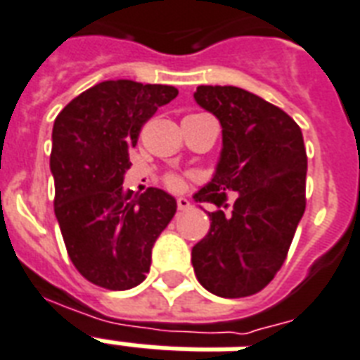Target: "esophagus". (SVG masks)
Masks as SVG:
<instances>
[{
  "label": "esophagus",
  "instance_id": "34e87169",
  "mask_svg": "<svg viewBox=\"0 0 360 360\" xmlns=\"http://www.w3.org/2000/svg\"><path fill=\"white\" fill-rule=\"evenodd\" d=\"M177 210L179 211L191 210V202H188L186 198H177Z\"/></svg>",
  "mask_w": 360,
  "mask_h": 360
}]
</instances>
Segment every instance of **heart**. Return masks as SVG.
I'll list each match as a JSON object with an SVG mask.
<instances>
[{
    "label": "heart",
    "instance_id": "obj_1",
    "mask_svg": "<svg viewBox=\"0 0 360 360\" xmlns=\"http://www.w3.org/2000/svg\"><path fill=\"white\" fill-rule=\"evenodd\" d=\"M166 185H168L169 188L177 191V188H181V179L177 175H168V177H166Z\"/></svg>",
    "mask_w": 360,
    "mask_h": 360
}]
</instances>
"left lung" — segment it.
<instances>
[{
    "instance_id": "left-lung-1",
    "label": "left lung",
    "mask_w": 360,
    "mask_h": 360,
    "mask_svg": "<svg viewBox=\"0 0 360 360\" xmlns=\"http://www.w3.org/2000/svg\"><path fill=\"white\" fill-rule=\"evenodd\" d=\"M194 100L223 126L215 175L194 194L217 207L192 247L194 274L217 296L257 295L283 266L306 210L302 130L283 109L238 86H198ZM229 191L236 192L232 205Z\"/></svg>"
}]
</instances>
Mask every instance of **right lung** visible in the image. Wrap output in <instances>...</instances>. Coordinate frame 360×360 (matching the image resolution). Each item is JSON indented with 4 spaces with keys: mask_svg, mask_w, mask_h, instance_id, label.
Returning a JSON list of instances; mask_svg holds the SVG:
<instances>
[{
    "mask_svg": "<svg viewBox=\"0 0 360 360\" xmlns=\"http://www.w3.org/2000/svg\"><path fill=\"white\" fill-rule=\"evenodd\" d=\"M179 94L168 84L103 81L68 103L52 128L54 213L82 278L126 290L147 278L156 238L175 215L160 188L126 191L124 172L139 131Z\"/></svg>",
    "mask_w": 360,
    "mask_h": 360,
    "instance_id": "obj_1",
    "label": "right lung"
}]
</instances>
